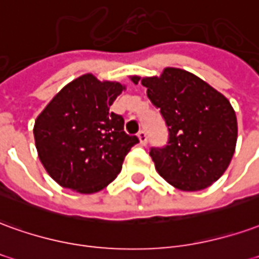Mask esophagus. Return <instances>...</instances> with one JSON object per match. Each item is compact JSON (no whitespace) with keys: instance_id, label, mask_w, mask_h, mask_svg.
I'll return each mask as SVG.
<instances>
[{"instance_id":"esophagus-1","label":"esophagus","mask_w":259,"mask_h":259,"mask_svg":"<svg viewBox=\"0 0 259 259\" xmlns=\"http://www.w3.org/2000/svg\"><path fill=\"white\" fill-rule=\"evenodd\" d=\"M137 137H139V142H140V144H142V146H146V143H147V135H146V132H144V130H140V132H139V135H137Z\"/></svg>"}]
</instances>
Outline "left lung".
<instances>
[{
    "instance_id": "8db88e82",
    "label": "left lung",
    "mask_w": 259,
    "mask_h": 259,
    "mask_svg": "<svg viewBox=\"0 0 259 259\" xmlns=\"http://www.w3.org/2000/svg\"><path fill=\"white\" fill-rule=\"evenodd\" d=\"M130 79L147 88L148 99L160 108L168 126L167 147L150 151L157 172L185 192L216 182L236 151L238 127L230 101L198 75L175 67Z\"/></svg>"
}]
</instances>
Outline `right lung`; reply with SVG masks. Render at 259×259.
<instances>
[{"instance_id": "add662e5", "label": "right lung", "mask_w": 259, "mask_h": 259, "mask_svg": "<svg viewBox=\"0 0 259 259\" xmlns=\"http://www.w3.org/2000/svg\"><path fill=\"white\" fill-rule=\"evenodd\" d=\"M124 90L117 81L82 74L63 87L36 117L39 160L59 185L95 193L120 172L124 157L139 143L136 136L124 133L123 117L109 112Z\"/></svg>"}]
</instances>
